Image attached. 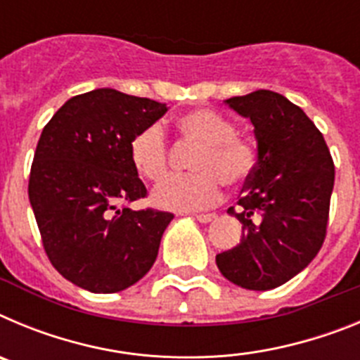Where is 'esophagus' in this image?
<instances>
[{
	"label": "esophagus",
	"instance_id": "1",
	"mask_svg": "<svg viewBox=\"0 0 360 360\" xmlns=\"http://www.w3.org/2000/svg\"><path fill=\"white\" fill-rule=\"evenodd\" d=\"M195 218L202 221V224H209V221L216 219V214L214 212H202V214H195Z\"/></svg>",
	"mask_w": 360,
	"mask_h": 360
}]
</instances>
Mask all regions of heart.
Masks as SVG:
<instances>
[{
    "label": "heart",
    "mask_w": 360,
    "mask_h": 360,
    "mask_svg": "<svg viewBox=\"0 0 360 360\" xmlns=\"http://www.w3.org/2000/svg\"><path fill=\"white\" fill-rule=\"evenodd\" d=\"M178 131L196 149L191 173L162 178L151 193L153 203L169 211L209 207L218 200L221 184L241 186L256 169L257 153L252 142L236 135V126L216 111L202 108L178 119ZM129 158L146 180H158L169 164V141L160 124H149L129 142Z\"/></svg>",
    "instance_id": "b5f03b06"
}]
</instances>
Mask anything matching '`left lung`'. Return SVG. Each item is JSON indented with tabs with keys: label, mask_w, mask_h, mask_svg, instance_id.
<instances>
[{
	"label": "left lung",
	"mask_w": 360,
	"mask_h": 360,
	"mask_svg": "<svg viewBox=\"0 0 360 360\" xmlns=\"http://www.w3.org/2000/svg\"><path fill=\"white\" fill-rule=\"evenodd\" d=\"M227 104L254 124L257 162L238 207H229L243 224V238L218 254L216 265L238 287L270 290L299 274L323 247L335 165L323 133L283 95L257 90Z\"/></svg>",
	"instance_id": "obj_1"
}]
</instances>
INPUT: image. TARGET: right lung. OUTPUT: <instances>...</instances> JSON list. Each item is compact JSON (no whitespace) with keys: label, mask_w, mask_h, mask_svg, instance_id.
<instances>
[{"label":"right lung","mask_w":360,"mask_h":360,"mask_svg":"<svg viewBox=\"0 0 360 360\" xmlns=\"http://www.w3.org/2000/svg\"><path fill=\"white\" fill-rule=\"evenodd\" d=\"M165 111L151 98L98 88L66 101L43 128L28 198L50 263L84 290H124L157 259L173 214L129 209L148 196L129 142Z\"/></svg>","instance_id":"add662e5"}]
</instances>
